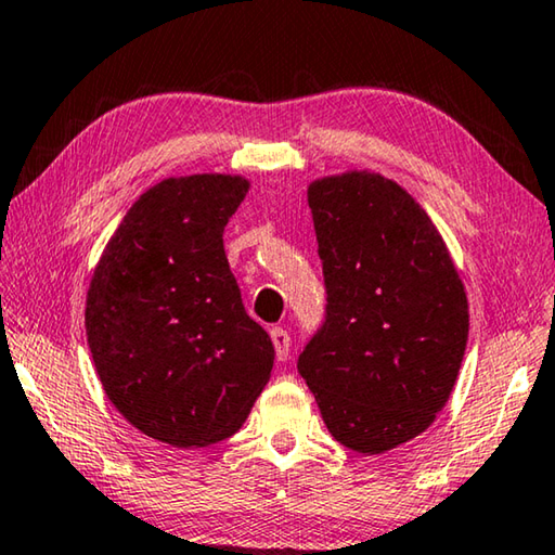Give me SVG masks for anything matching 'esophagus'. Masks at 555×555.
<instances>
[{
  "label": "esophagus",
  "mask_w": 555,
  "mask_h": 555,
  "mask_svg": "<svg viewBox=\"0 0 555 555\" xmlns=\"http://www.w3.org/2000/svg\"><path fill=\"white\" fill-rule=\"evenodd\" d=\"M271 343H274L276 358L288 360V348H292V336L284 328H271Z\"/></svg>",
  "instance_id": "1"
}]
</instances>
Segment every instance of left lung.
<instances>
[{"instance_id":"1","label":"left lung","mask_w":555,"mask_h":555,"mask_svg":"<svg viewBox=\"0 0 555 555\" xmlns=\"http://www.w3.org/2000/svg\"><path fill=\"white\" fill-rule=\"evenodd\" d=\"M325 323L298 356L336 442L383 454L433 425L469 338V301L442 234L398 182L371 170L309 184Z\"/></svg>"}]
</instances>
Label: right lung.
Instances as JSON below:
<instances>
[{
	"label": "right lung",
	"instance_id": "right-lung-1",
	"mask_svg": "<svg viewBox=\"0 0 555 555\" xmlns=\"http://www.w3.org/2000/svg\"><path fill=\"white\" fill-rule=\"evenodd\" d=\"M246 192L249 180L219 172L153 184L88 284L86 336L105 398L180 450L232 437L274 365L224 254V227Z\"/></svg>",
	"mask_w": 555,
	"mask_h": 555
}]
</instances>
